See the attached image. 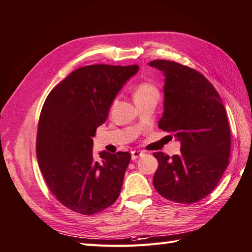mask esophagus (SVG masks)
<instances>
[{
  "mask_svg": "<svg viewBox=\"0 0 252 252\" xmlns=\"http://www.w3.org/2000/svg\"><path fill=\"white\" fill-rule=\"evenodd\" d=\"M143 155L142 151H138V150H133L131 151V156H132V160H136L138 158Z\"/></svg>",
  "mask_w": 252,
  "mask_h": 252,
  "instance_id": "34e87169",
  "label": "esophagus"
}]
</instances>
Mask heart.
<instances>
[{"instance_id":"heart-1","label":"heart","mask_w":252,"mask_h":252,"mask_svg":"<svg viewBox=\"0 0 252 252\" xmlns=\"http://www.w3.org/2000/svg\"><path fill=\"white\" fill-rule=\"evenodd\" d=\"M150 95H158V91L156 89V87L149 83L139 84L136 87L135 93H134V96H135V98L146 97V96H150Z\"/></svg>"}]
</instances>
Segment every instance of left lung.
<instances>
[{
  "label": "left lung",
  "instance_id": "obj_1",
  "mask_svg": "<svg viewBox=\"0 0 252 252\" xmlns=\"http://www.w3.org/2000/svg\"><path fill=\"white\" fill-rule=\"evenodd\" d=\"M149 65L163 72V131L174 134L180 154L169 158L155 153L159 166L154 186L169 201L193 204L206 197L229 165L231 132L225 108L205 76L181 64L155 60Z\"/></svg>",
  "mask_w": 252,
  "mask_h": 252
}]
</instances>
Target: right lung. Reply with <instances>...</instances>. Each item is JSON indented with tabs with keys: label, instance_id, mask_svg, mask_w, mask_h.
Returning a JSON list of instances; mask_svg holds the SVG:
<instances>
[{
	"label": "right lung",
	"instance_id": "1",
	"mask_svg": "<svg viewBox=\"0 0 252 252\" xmlns=\"http://www.w3.org/2000/svg\"><path fill=\"white\" fill-rule=\"evenodd\" d=\"M138 66L95 64L75 69L47 96L38 121L36 155L47 186L62 205L92 216L118 198L128 153L93 154L96 128Z\"/></svg>",
	"mask_w": 252,
	"mask_h": 252
}]
</instances>
